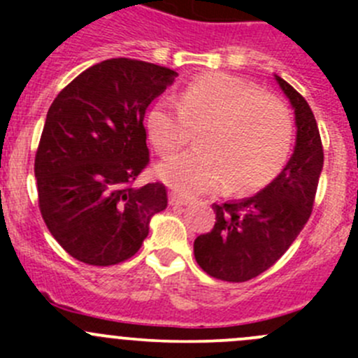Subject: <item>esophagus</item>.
I'll list each match as a JSON object with an SVG mask.
<instances>
[{"mask_svg":"<svg viewBox=\"0 0 358 358\" xmlns=\"http://www.w3.org/2000/svg\"><path fill=\"white\" fill-rule=\"evenodd\" d=\"M189 202H190V197L183 196V194L173 192L171 196H169V204L171 206H187Z\"/></svg>","mask_w":358,"mask_h":358,"instance_id":"esophagus-1","label":"esophagus"}]
</instances>
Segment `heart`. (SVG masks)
I'll use <instances>...</instances> for the list:
<instances>
[{"label":"heart","mask_w":358,"mask_h":358,"mask_svg":"<svg viewBox=\"0 0 358 358\" xmlns=\"http://www.w3.org/2000/svg\"><path fill=\"white\" fill-rule=\"evenodd\" d=\"M194 131L201 147L159 166V176L183 194H199L229 182L249 192L272 182L286 164L292 117L275 96L229 74H204L147 114V133L161 156L182 150Z\"/></svg>","instance_id":"heart-1"}]
</instances>
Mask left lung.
<instances>
[{"instance_id": "1", "label": "left lung", "mask_w": 358, "mask_h": 358, "mask_svg": "<svg viewBox=\"0 0 358 358\" xmlns=\"http://www.w3.org/2000/svg\"><path fill=\"white\" fill-rule=\"evenodd\" d=\"M277 83L296 115L294 154L279 176L256 196L213 204L211 232L194 241V256L208 275L246 282L268 270L308 222L324 166V149L313 112L282 78Z\"/></svg>"}]
</instances>
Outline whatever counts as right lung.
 Listing matches in <instances>:
<instances>
[{"label":"right lung","instance_id":"obj_1","mask_svg":"<svg viewBox=\"0 0 358 358\" xmlns=\"http://www.w3.org/2000/svg\"><path fill=\"white\" fill-rule=\"evenodd\" d=\"M176 72L133 59L92 66L57 95L34 159L39 211L72 258L93 266L131 258L168 206L164 183L135 189L149 166L147 107Z\"/></svg>","mask_w":358,"mask_h":358}]
</instances>
